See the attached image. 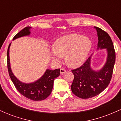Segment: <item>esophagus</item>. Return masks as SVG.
I'll return each mask as SVG.
<instances>
[{
	"label": "esophagus",
	"mask_w": 121,
	"mask_h": 121,
	"mask_svg": "<svg viewBox=\"0 0 121 121\" xmlns=\"http://www.w3.org/2000/svg\"><path fill=\"white\" fill-rule=\"evenodd\" d=\"M66 70H65V69L62 68L60 69V74H64V73L66 72Z\"/></svg>",
	"instance_id": "esophagus-1"
}]
</instances>
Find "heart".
<instances>
[{
	"instance_id": "heart-1",
	"label": "heart",
	"mask_w": 121,
	"mask_h": 121,
	"mask_svg": "<svg viewBox=\"0 0 121 121\" xmlns=\"http://www.w3.org/2000/svg\"><path fill=\"white\" fill-rule=\"evenodd\" d=\"M92 47V42L88 37L78 34L63 36L57 39L51 50V56L56 63L61 62L62 56L71 67H78L85 62Z\"/></svg>"
}]
</instances>
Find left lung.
Wrapping results in <instances>:
<instances>
[{"label":"left lung","instance_id":"1","mask_svg":"<svg viewBox=\"0 0 121 121\" xmlns=\"http://www.w3.org/2000/svg\"><path fill=\"white\" fill-rule=\"evenodd\" d=\"M98 36L97 50H106V61L102 68L94 70L91 66V56L78 68L72 70L74 80L71 85L73 93L79 98L86 99L96 96L108 87L112 79L116 61L113 43L108 33L94 27Z\"/></svg>","mask_w":121,"mask_h":121}]
</instances>
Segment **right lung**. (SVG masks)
<instances>
[{
    "instance_id": "obj_1",
    "label": "right lung",
    "mask_w": 121,
    "mask_h": 121,
    "mask_svg": "<svg viewBox=\"0 0 121 121\" xmlns=\"http://www.w3.org/2000/svg\"><path fill=\"white\" fill-rule=\"evenodd\" d=\"M31 28L30 27L24 28L15 36L13 40L21 37L30 36ZM11 44V43L9 44L7 50V67L9 77L16 89L21 94L31 100L38 101L45 99L52 92L54 80L60 76V69H47L39 79L33 82L25 83L20 81L13 74L11 68L9 60V48Z\"/></svg>"
}]
</instances>
